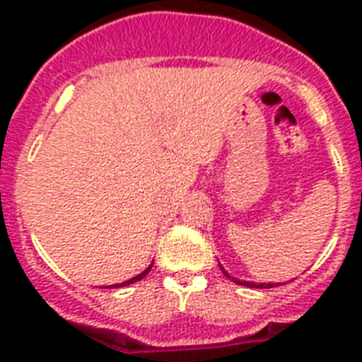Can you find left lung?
I'll return each instance as SVG.
<instances>
[{
  "label": "left lung",
  "mask_w": 362,
  "mask_h": 362,
  "mask_svg": "<svg viewBox=\"0 0 362 362\" xmlns=\"http://www.w3.org/2000/svg\"><path fill=\"white\" fill-rule=\"evenodd\" d=\"M220 269L223 270V274L227 276V278H229V280H233L235 281V284H238V286H246V287H257V289H269V287H274V286H280V284H255V281H246V280H238V278H233L231 274H229V272H227L226 269H223V267H221L220 264Z\"/></svg>",
  "instance_id": "8db88e82"
}]
</instances>
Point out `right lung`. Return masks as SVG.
<instances>
[{
  "label": "right lung",
  "mask_w": 362,
  "mask_h": 362,
  "mask_svg": "<svg viewBox=\"0 0 362 362\" xmlns=\"http://www.w3.org/2000/svg\"><path fill=\"white\" fill-rule=\"evenodd\" d=\"M152 264H153V261H152V263H150V264H148V269L142 270L141 274H136V276H133V278H129V280L122 281V284H115V286H109V287H124V286H131V284H135V281L142 280V278H144V276H146L148 272H150V269H152Z\"/></svg>",
  "instance_id": "1"
}]
</instances>
